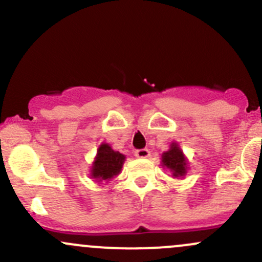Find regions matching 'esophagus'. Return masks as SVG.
Masks as SVG:
<instances>
[{
  "label": "esophagus",
  "instance_id": "1",
  "mask_svg": "<svg viewBox=\"0 0 262 262\" xmlns=\"http://www.w3.org/2000/svg\"><path fill=\"white\" fill-rule=\"evenodd\" d=\"M136 157H137V158H149L150 152L148 149L136 150Z\"/></svg>",
  "mask_w": 262,
  "mask_h": 262
}]
</instances>
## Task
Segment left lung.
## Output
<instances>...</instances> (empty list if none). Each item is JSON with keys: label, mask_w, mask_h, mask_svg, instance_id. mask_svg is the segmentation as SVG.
<instances>
[{"label": "left lung", "mask_w": 262, "mask_h": 262, "mask_svg": "<svg viewBox=\"0 0 262 262\" xmlns=\"http://www.w3.org/2000/svg\"><path fill=\"white\" fill-rule=\"evenodd\" d=\"M162 167L167 168L173 178H182L183 180L188 170V161L181 149L180 144L176 142L170 143V147L167 152L162 154L161 158Z\"/></svg>", "instance_id": "8db88e82"}]
</instances>
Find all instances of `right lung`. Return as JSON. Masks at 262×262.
Returning a JSON list of instances; mask_svg holds the SVG:
<instances>
[{"label":"right lung","instance_id":"obj_1","mask_svg":"<svg viewBox=\"0 0 262 262\" xmlns=\"http://www.w3.org/2000/svg\"><path fill=\"white\" fill-rule=\"evenodd\" d=\"M124 162V154L113 149L108 143H101L90 168V177L99 184L109 182L122 172Z\"/></svg>","mask_w":262,"mask_h":262}]
</instances>
